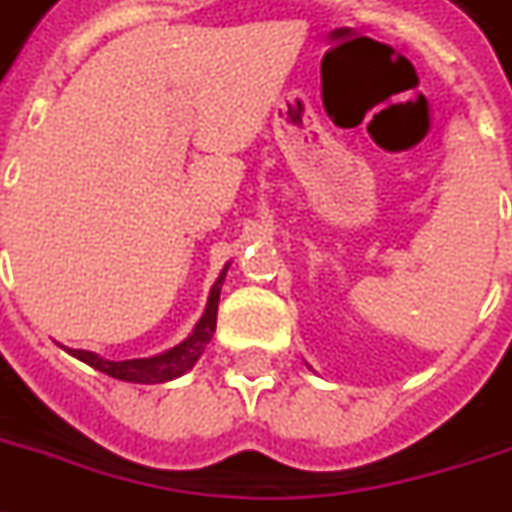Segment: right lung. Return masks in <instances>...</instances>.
<instances>
[{
  "label": "right lung",
  "instance_id": "obj_1",
  "mask_svg": "<svg viewBox=\"0 0 512 512\" xmlns=\"http://www.w3.org/2000/svg\"><path fill=\"white\" fill-rule=\"evenodd\" d=\"M227 268L221 271V277L216 280V285L210 288V296H207V307L199 324L194 327V332L185 338L182 343H177L169 352H160L155 357H135V360H105V357L94 355V352H85V349H71V355L88 363L96 371H102L107 377H116V380L124 382H138V385H157V382H169L182 377L185 371H191L194 363L202 357L205 346L213 338L216 332V316H219V293L221 285H224V277H227Z\"/></svg>",
  "mask_w": 512,
  "mask_h": 512
}]
</instances>
